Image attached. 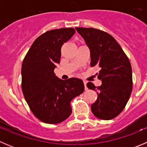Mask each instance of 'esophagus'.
<instances>
[{
	"label": "esophagus",
	"instance_id": "esophagus-1",
	"mask_svg": "<svg viewBox=\"0 0 147 147\" xmlns=\"http://www.w3.org/2000/svg\"><path fill=\"white\" fill-rule=\"evenodd\" d=\"M84 89H85V90H87V82H85V81H84Z\"/></svg>",
	"mask_w": 147,
	"mask_h": 147
}]
</instances>
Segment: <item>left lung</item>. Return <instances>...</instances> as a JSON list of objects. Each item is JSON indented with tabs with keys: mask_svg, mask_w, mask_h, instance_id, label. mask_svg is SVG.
Listing matches in <instances>:
<instances>
[{
	"mask_svg": "<svg viewBox=\"0 0 147 147\" xmlns=\"http://www.w3.org/2000/svg\"><path fill=\"white\" fill-rule=\"evenodd\" d=\"M90 51V65L100 67L97 78L100 87L88 82L87 87L97 91V98L91 105L93 115L109 120L124 109L132 90V70L128 57L116 40L104 31L94 28H75Z\"/></svg>",
	"mask_w": 147,
	"mask_h": 147,
	"instance_id": "8db88e82",
	"label": "left lung"
}]
</instances>
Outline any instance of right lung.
Masks as SVG:
<instances>
[{"label":"right lung","mask_w":147,"mask_h":147,"mask_svg":"<svg viewBox=\"0 0 147 147\" xmlns=\"http://www.w3.org/2000/svg\"><path fill=\"white\" fill-rule=\"evenodd\" d=\"M75 32L74 28L52 30L38 37L23 60L22 90L35 117L47 124H58L70 116L71 100L84 92L82 80H65L54 73L61 47Z\"/></svg>","instance_id":"1"}]
</instances>
